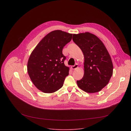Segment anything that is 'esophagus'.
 Here are the masks:
<instances>
[{
  "label": "esophagus",
  "instance_id": "esophagus-1",
  "mask_svg": "<svg viewBox=\"0 0 131 131\" xmlns=\"http://www.w3.org/2000/svg\"><path fill=\"white\" fill-rule=\"evenodd\" d=\"M71 69H77V68H78V64H76L75 65L72 66L71 67Z\"/></svg>",
  "mask_w": 131,
  "mask_h": 131
}]
</instances>
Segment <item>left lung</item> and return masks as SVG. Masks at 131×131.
Instances as JSON below:
<instances>
[{
	"mask_svg": "<svg viewBox=\"0 0 131 131\" xmlns=\"http://www.w3.org/2000/svg\"><path fill=\"white\" fill-rule=\"evenodd\" d=\"M72 40L83 52L84 75L77 81L78 87L86 93L100 92L109 83L113 73L110 56L103 42L89 32L73 34Z\"/></svg>",
	"mask_w": 131,
	"mask_h": 131,
	"instance_id": "8db88e82",
	"label": "left lung"
}]
</instances>
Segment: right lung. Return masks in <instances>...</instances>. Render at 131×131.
<instances>
[{
	"label": "right lung",
	"instance_id": "add662e5",
	"mask_svg": "<svg viewBox=\"0 0 131 131\" xmlns=\"http://www.w3.org/2000/svg\"><path fill=\"white\" fill-rule=\"evenodd\" d=\"M72 34L61 30L51 31L36 46L27 62V72L35 86L45 93H52L63 85L69 67L64 61V47L69 42Z\"/></svg>",
	"mask_w": 131,
	"mask_h": 131
}]
</instances>
